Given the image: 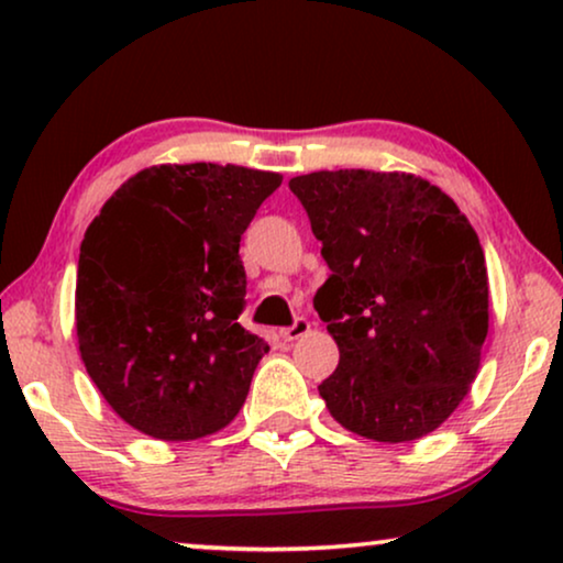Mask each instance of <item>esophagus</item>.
<instances>
[{
	"mask_svg": "<svg viewBox=\"0 0 563 563\" xmlns=\"http://www.w3.org/2000/svg\"><path fill=\"white\" fill-rule=\"evenodd\" d=\"M307 333H310V320L307 318H297L289 328H282L284 341H297V338H302Z\"/></svg>",
	"mask_w": 563,
	"mask_h": 563,
	"instance_id": "obj_1",
	"label": "esophagus"
}]
</instances>
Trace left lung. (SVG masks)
<instances>
[{"mask_svg": "<svg viewBox=\"0 0 563 563\" xmlns=\"http://www.w3.org/2000/svg\"><path fill=\"white\" fill-rule=\"evenodd\" d=\"M289 189L330 268L314 295L341 351L320 384L351 433L405 443L468 395L489 330L484 251L466 214L412 174L314 172Z\"/></svg>", "mask_w": 563, "mask_h": 563, "instance_id": "8db88e82", "label": "left lung"}]
</instances>
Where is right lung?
Segmentation results:
<instances>
[{"instance_id": "add662e5", "label": "right lung", "mask_w": 563, "mask_h": 563, "mask_svg": "<svg viewBox=\"0 0 563 563\" xmlns=\"http://www.w3.org/2000/svg\"><path fill=\"white\" fill-rule=\"evenodd\" d=\"M274 172L164 164L137 172L87 228L76 272L84 366L128 426L158 441L218 433L268 353L238 318L241 235Z\"/></svg>"}]
</instances>
